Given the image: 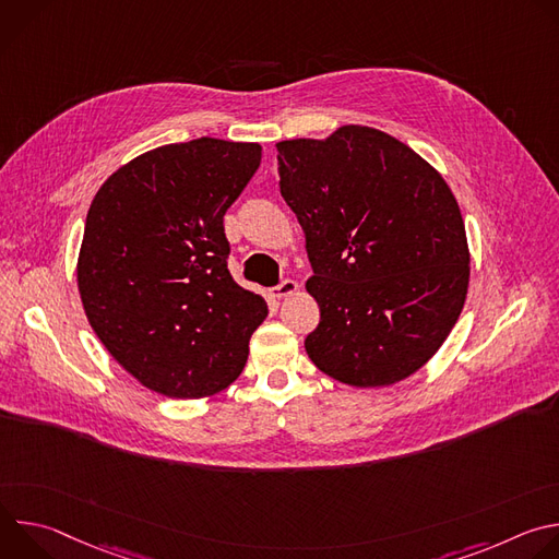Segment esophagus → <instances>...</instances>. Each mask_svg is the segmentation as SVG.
Segmentation results:
<instances>
[{"label":"esophagus","mask_w":559,"mask_h":559,"mask_svg":"<svg viewBox=\"0 0 559 559\" xmlns=\"http://www.w3.org/2000/svg\"><path fill=\"white\" fill-rule=\"evenodd\" d=\"M296 289H298V283H296V281H292V278H283L278 285H274V287H272V296H274V298H285V296L294 294Z\"/></svg>","instance_id":"obj_1"}]
</instances>
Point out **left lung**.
I'll list each match as a JSON object with an SVG mask.
<instances>
[{
    "mask_svg": "<svg viewBox=\"0 0 559 559\" xmlns=\"http://www.w3.org/2000/svg\"><path fill=\"white\" fill-rule=\"evenodd\" d=\"M278 186L298 216L321 323L311 362L354 386L393 384L444 343L468 287L460 207L409 145L367 126L276 143Z\"/></svg>",
    "mask_w": 559,
    "mask_h": 559,
    "instance_id": "left-lung-1",
    "label": "left lung"
}]
</instances>
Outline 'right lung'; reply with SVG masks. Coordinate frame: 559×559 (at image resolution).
I'll use <instances>...</instances> for the list:
<instances>
[{
    "label": "right lung",
    "instance_id": "1",
    "mask_svg": "<svg viewBox=\"0 0 559 559\" xmlns=\"http://www.w3.org/2000/svg\"><path fill=\"white\" fill-rule=\"evenodd\" d=\"M259 166V143L199 136L132 158L91 203L79 294L106 349L156 393L203 397L246 367L267 302L231 278L223 216Z\"/></svg>",
    "mask_w": 559,
    "mask_h": 559
}]
</instances>
